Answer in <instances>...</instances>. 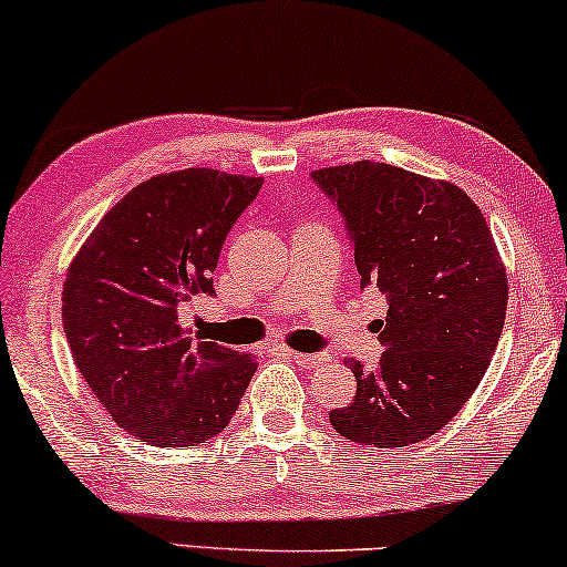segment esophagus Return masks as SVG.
<instances>
[{
  "mask_svg": "<svg viewBox=\"0 0 567 567\" xmlns=\"http://www.w3.org/2000/svg\"><path fill=\"white\" fill-rule=\"evenodd\" d=\"M289 357L299 367H320V364L328 362L326 354H301V351H289Z\"/></svg>",
  "mask_w": 567,
  "mask_h": 567,
  "instance_id": "34e87169",
  "label": "esophagus"
}]
</instances>
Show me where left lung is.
<instances>
[{
	"instance_id": "8db88e82",
	"label": "left lung",
	"mask_w": 567,
	"mask_h": 567,
	"mask_svg": "<svg viewBox=\"0 0 567 567\" xmlns=\"http://www.w3.org/2000/svg\"><path fill=\"white\" fill-rule=\"evenodd\" d=\"M341 213L362 289L385 293L374 370L351 362L357 395L330 411L351 443L403 447L435 435L476 391L508 307V276L472 197L406 168L357 161L312 172Z\"/></svg>"
}]
</instances>
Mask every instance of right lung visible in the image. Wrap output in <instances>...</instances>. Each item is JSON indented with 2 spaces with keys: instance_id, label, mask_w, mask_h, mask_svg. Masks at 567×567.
Segmentation results:
<instances>
[{
  "instance_id": "add662e5",
  "label": "right lung",
  "mask_w": 567,
  "mask_h": 567,
  "mask_svg": "<svg viewBox=\"0 0 567 567\" xmlns=\"http://www.w3.org/2000/svg\"><path fill=\"white\" fill-rule=\"evenodd\" d=\"M260 176L185 168L130 189L80 249L62 291L72 359L140 443L189 447L229 424L252 354L189 338L179 307L213 291L220 247Z\"/></svg>"
}]
</instances>
